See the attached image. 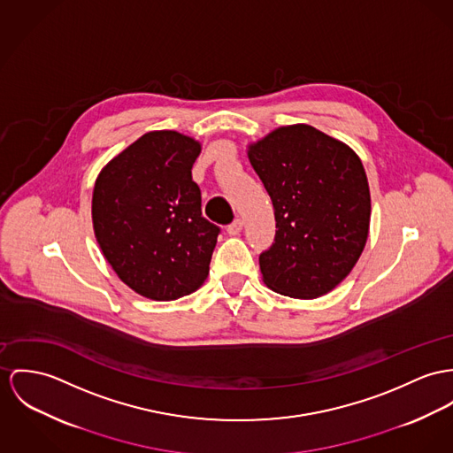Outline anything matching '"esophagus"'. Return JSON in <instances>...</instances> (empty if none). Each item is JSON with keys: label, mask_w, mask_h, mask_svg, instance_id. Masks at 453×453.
<instances>
[{"label": "esophagus", "mask_w": 453, "mask_h": 453, "mask_svg": "<svg viewBox=\"0 0 453 453\" xmlns=\"http://www.w3.org/2000/svg\"><path fill=\"white\" fill-rule=\"evenodd\" d=\"M242 229H243V220H242V219H236V220H233V222L227 226V233H229L231 236L240 234Z\"/></svg>", "instance_id": "esophagus-1"}]
</instances>
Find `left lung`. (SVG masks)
I'll return each mask as SVG.
<instances>
[{"label": "left lung", "mask_w": 453, "mask_h": 453, "mask_svg": "<svg viewBox=\"0 0 453 453\" xmlns=\"http://www.w3.org/2000/svg\"><path fill=\"white\" fill-rule=\"evenodd\" d=\"M267 189L276 236L258 257L264 282L293 298H317L347 278L369 234L371 193L360 158L312 126L279 127L250 146Z\"/></svg>", "instance_id": "left-lung-1"}]
</instances>
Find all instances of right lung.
Segmentation results:
<instances>
[{"label":"right lung","instance_id":"right-lung-1","mask_svg":"<svg viewBox=\"0 0 453 453\" xmlns=\"http://www.w3.org/2000/svg\"><path fill=\"white\" fill-rule=\"evenodd\" d=\"M200 150L175 131L146 133L96 179V242L117 276L146 298L177 300L209 274L220 227L202 215L191 175Z\"/></svg>","mask_w":453,"mask_h":453}]
</instances>
